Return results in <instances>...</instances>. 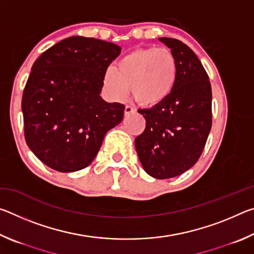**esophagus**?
<instances>
[{
    "instance_id": "obj_1",
    "label": "esophagus",
    "mask_w": 254,
    "mask_h": 254,
    "mask_svg": "<svg viewBox=\"0 0 254 254\" xmlns=\"http://www.w3.org/2000/svg\"><path fill=\"white\" fill-rule=\"evenodd\" d=\"M132 112H134V107L131 106V105H127L126 109H124V114H126V115L132 113Z\"/></svg>"
}]
</instances>
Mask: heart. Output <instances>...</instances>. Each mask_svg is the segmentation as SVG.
I'll return each instance as SVG.
<instances>
[{
	"label": "heart",
	"mask_w": 254,
	"mask_h": 254,
	"mask_svg": "<svg viewBox=\"0 0 254 254\" xmlns=\"http://www.w3.org/2000/svg\"><path fill=\"white\" fill-rule=\"evenodd\" d=\"M177 80V62L169 50L143 48L131 51L105 71L103 84L115 100L132 96L141 105L152 106L170 95Z\"/></svg>",
	"instance_id": "1"
}]
</instances>
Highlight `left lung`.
<instances>
[{
  "mask_svg": "<svg viewBox=\"0 0 254 254\" xmlns=\"http://www.w3.org/2000/svg\"><path fill=\"white\" fill-rule=\"evenodd\" d=\"M159 40L177 62V80L165 101L137 111L145 119V128L135 137V149L147 174L167 179L191 168L203 152L212 127V87L188 46L174 38Z\"/></svg>",
  "mask_w": 254,
  "mask_h": 254,
  "instance_id": "left-lung-1",
  "label": "left lung"
}]
</instances>
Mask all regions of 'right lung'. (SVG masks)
I'll return each instance as SVG.
<instances>
[{
  "label": "right lung",
  "instance_id": "obj_1",
  "mask_svg": "<svg viewBox=\"0 0 254 254\" xmlns=\"http://www.w3.org/2000/svg\"><path fill=\"white\" fill-rule=\"evenodd\" d=\"M120 53L112 42L69 37L34 62L22 95L24 137L50 168H86L106 132L122 121L126 106L100 96L105 71Z\"/></svg>",
  "mask_w": 254,
  "mask_h": 254
}]
</instances>
